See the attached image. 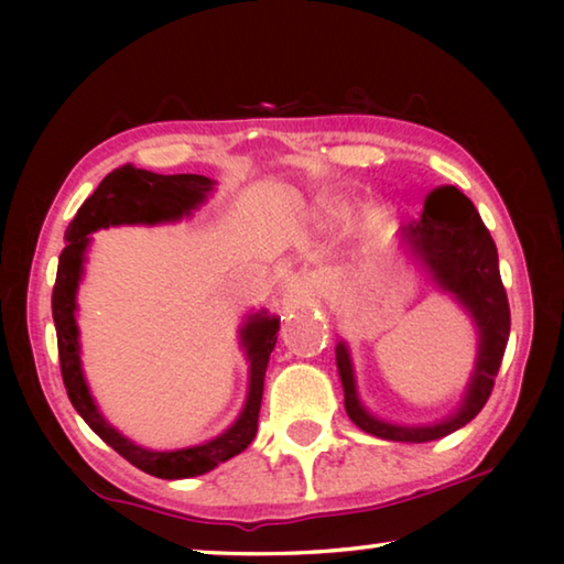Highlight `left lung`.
<instances>
[{
    "label": "left lung",
    "mask_w": 564,
    "mask_h": 564,
    "mask_svg": "<svg viewBox=\"0 0 564 564\" xmlns=\"http://www.w3.org/2000/svg\"><path fill=\"white\" fill-rule=\"evenodd\" d=\"M403 243L433 283L463 305L477 330V358L470 383L453 415L431 425H398L380 420L360 403L346 340L336 346V366L346 395V413L362 433L393 443H431L445 437L480 413L492 393L495 376L510 338V305L500 279L498 248L480 214L455 186L435 188L425 198L423 216L398 231Z\"/></svg>",
    "instance_id": "left-lung-1"
}]
</instances>
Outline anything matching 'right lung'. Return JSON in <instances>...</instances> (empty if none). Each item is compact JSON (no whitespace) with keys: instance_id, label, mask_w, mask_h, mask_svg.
<instances>
[{"instance_id":"right-lung-1","label":"right lung","mask_w":564,"mask_h":564,"mask_svg":"<svg viewBox=\"0 0 564 564\" xmlns=\"http://www.w3.org/2000/svg\"><path fill=\"white\" fill-rule=\"evenodd\" d=\"M216 186L214 178L198 174H154V171L123 164L113 169L101 181L99 188L82 204L74 221L66 226L64 251L56 269V283L52 293V316L56 326V346L66 395L76 413L84 417L104 443L111 445L131 465L164 480H184L214 470L234 455L243 453L259 431V410L263 398V378L269 358L279 340L281 318L265 311L248 313L238 338L248 360V393L241 413L221 435L202 445L181 447V451H149L127 435H121L94 400L82 368L79 326H76V291H79L84 263L91 246V234L109 226H159L174 224L206 204Z\"/></svg>"}]
</instances>
